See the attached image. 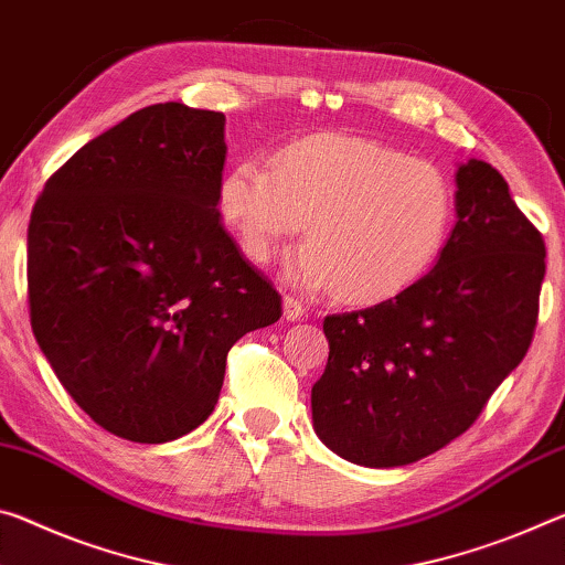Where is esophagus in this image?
Instances as JSON below:
<instances>
[{
  "mask_svg": "<svg viewBox=\"0 0 565 565\" xmlns=\"http://www.w3.org/2000/svg\"><path fill=\"white\" fill-rule=\"evenodd\" d=\"M303 315H307V309L301 307V301H297L294 297H284V319L286 321H299Z\"/></svg>",
  "mask_w": 565,
  "mask_h": 565,
  "instance_id": "esophagus-1",
  "label": "esophagus"
}]
</instances>
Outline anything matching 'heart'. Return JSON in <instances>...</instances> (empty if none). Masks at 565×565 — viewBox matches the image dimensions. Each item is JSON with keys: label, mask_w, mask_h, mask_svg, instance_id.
<instances>
[{"label": "heart", "mask_w": 565, "mask_h": 565, "mask_svg": "<svg viewBox=\"0 0 565 565\" xmlns=\"http://www.w3.org/2000/svg\"><path fill=\"white\" fill-rule=\"evenodd\" d=\"M223 218L248 258L264 264L309 221L286 276L352 303L397 297L423 279L452 226V188L427 160L377 140L315 136L244 160L223 178Z\"/></svg>", "instance_id": "1"}]
</instances>
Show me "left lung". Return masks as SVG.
<instances>
[{
    "mask_svg": "<svg viewBox=\"0 0 565 565\" xmlns=\"http://www.w3.org/2000/svg\"><path fill=\"white\" fill-rule=\"evenodd\" d=\"M455 185L458 223L433 271L387 301L324 319L329 360L311 419L354 465L399 468L452 443L531 347L543 236L486 160L460 163Z\"/></svg>",
    "mask_w": 565,
    "mask_h": 565,
    "instance_id": "8db88e82",
    "label": "left lung"
}]
</instances>
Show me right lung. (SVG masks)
<instances>
[{"instance_id":"1","label":"right lung","mask_w":565,"mask_h":565,"mask_svg":"<svg viewBox=\"0 0 565 565\" xmlns=\"http://www.w3.org/2000/svg\"><path fill=\"white\" fill-rule=\"evenodd\" d=\"M223 128V113L142 107L79 148L32 209L34 339L70 397L130 443L205 423L228 349L281 317L221 223Z\"/></svg>"}]
</instances>
